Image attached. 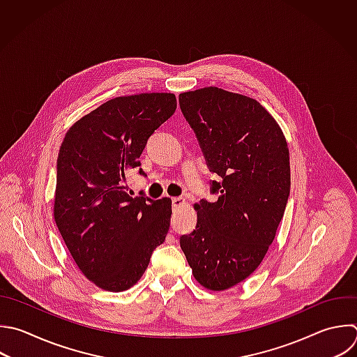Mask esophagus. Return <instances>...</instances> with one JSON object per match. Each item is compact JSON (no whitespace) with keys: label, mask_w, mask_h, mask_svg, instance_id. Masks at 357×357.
<instances>
[{"label":"esophagus","mask_w":357,"mask_h":357,"mask_svg":"<svg viewBox=\"0 0 357 357\" xmlns=\"http://www.w3.org/2000/svg\"><path fill=\"white\" fill-rule=\"evenodd\" d=\"M172 204L174 208H178L185 204V199L183 197H174V198H172Z\"/></svg>","instance_id":"esophagus-1"}]
</instances>
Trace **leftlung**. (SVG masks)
<instances>
[{
  "instance_id": "1",
  "label": "left lung",
  "mask_w": 357,
  "mask_h": 357,
  "mask_svg": "<svg viewBox=\"0 0 357 357\" xmlns=\"http://www.w3.org/2000/svg\"><path fill=\"white\" fill-rule=\"evenodd\" d=\"M180 109L194 130L218 201L195 204L197 226L180 237L199 284L226 290L248 278L264 259L290 192L286 138L255 100L215 86L180 93Z\"/></svg>"
}]
</instances>
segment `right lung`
I'll return each mask as SVG.
<instances>
[{"mask_svg": "<svg viewBox=\"0 0 357 357\" xmlns=\"http://www.w3.org/2000/svg\"><path fill=\"white\" fill-rule=\"evenodd\" d=\"M176 107L173 93L114 98L78 120L61 144L54 220L81 272L100 289L134 286L166 238L172 199L132 198L124 183Z\"/></svg>", "mask_w": 357, "mask_h": 357, "instance_id": "right-lung-1", "label": "right lung"}]
</instances>
